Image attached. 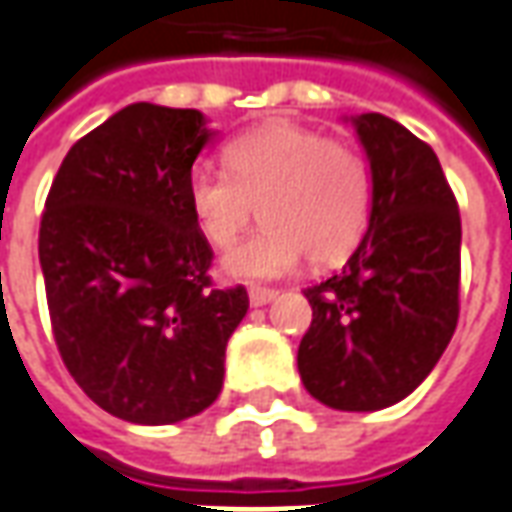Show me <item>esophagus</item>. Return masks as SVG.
Here are the masks:
<instances>
[{
    "mask_svg": "<svg viewBox=\"0 0 512 512\" xmlns=\"http://www.w3.org/2000/svg\"><path fill=\"white\" fill-rule=\"evenodd\" d=\"M277 300V291L274 288H260V285H252L249 288V302L260 308V305H269V302Z\"/></svg>",
    "mask_w": 512,
    "mask_h": 512,
    "instance_id": "1",
    "label": "esophagus"
}]
</instances>
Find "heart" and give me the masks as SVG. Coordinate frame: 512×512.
<instances>
[{"label": "heart", "instance_id": "heart-1", "mask_svg": "<svg viewBox=\"0 0 512 512\" xmlns=\"http://www.w3.org/2000/svg\"><path fill=\"white\" fill-rule=\"evenodd\" d=\"M226 170L190 173L187 201L198 229L215 249H229L260 212L266 227L224 260L238 280H271L347 260L367 229L373 182L350 145L314 128L269 123L227 142Z\"/></svg>", "mask_w": 512, "mask_h": 512}]
</instances>
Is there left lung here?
<instances>
[{"mask_svg":"<svg viewBox=\"0 0 512 512\" xmlns=\"http://www.w3.org/2000/svg\"><path fill=\"white\" fill-rule=\"evenodd\" d=\"M370 162V227L339 274L305 291L297 367L316 401L378 412L434 370L460 316V210L440 159L384 114L350 117Z\"/></svg>","mask_w":512,"mask_h":512,"instance_id":"1","label":"left lung"}]
</instances>
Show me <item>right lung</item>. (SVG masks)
I'll list each match as a JSON object with an SVG mask.
<instances>
[{
  "mask_svg": "<svg viewBox=\"0 0 512 512\" xmlns=\"http://www.w3.org/2000/svg\"><path fill=\"white\" fill-rule=\"evenodd\" d=\"M215 137L196 109L131 103L78 139L38 229L50 322L78 387L109 415L168 426L224 387L246 288H212V249L187 201Z\"/></svg>",
  "mask_w": 512,
  "mask_h": 512,
  "instance_id": "add662e5",
  "label": "right lung"
}]
</instances>
